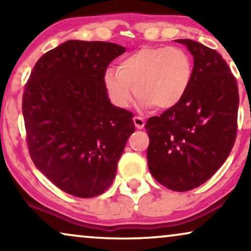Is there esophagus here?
<instances>
[{"mask_svg":"<svg viewBox=\"0 0 251 251\" xmlns=\"http://www.w3.org/2000/svg\"><path fill=\"white\" fill-rule=\"evenodd\" d=\"M133 123H135L137 129H143L144 126H145V121H144V119L140 118V116H135V118H133Z\"/></svg>","mask_w":251,"mask_h":251,"instance_id":"1","label":"esophagus"}]
</instances>
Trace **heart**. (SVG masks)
<instances>
[{"instance_id":"obj_1","label":"heart","mask_w":251,"mask_h":251,"mask_svg":"<svg viewBox=\"0 0 251 251\" xmlns=\"http://www.w3.org/2000/svg\"><path fill=\"white\" fill-rule=\"evenodd\" d=\"M193 63L186 51L175 47H143L107 70L104 82L111 100L126 108L132 88L142 107L156 111L176 107L190 90Z\"/></svg>"}]
</instances>
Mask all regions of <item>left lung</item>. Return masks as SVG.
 <instances>
[{
  "label": "left lung",
  "mask_w": 251,
  "mask_h": 251,
  "mask_svg": "<svg viewBox=\"0 0 251 251\" xmlns=\"http://www.w3.org/2000/svg\"><path fill=\"white\" fill-rule=\"evenodd\" d=\"M176 41L194 58L193 78L176 107L147 121V164L160 184L185 192L207 181L231 153L238 130L239 91L221 53L197 41Z\"/></svg>",
  "instance_id": "1"
}]
</instances>
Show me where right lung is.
Listing matches in <instances>:
<instances>
[{
  "label": "right lung",
  "instance_id": "obj_1",
  "mask_svg": "<svg viewBox=\"0 0 251 251\" xmlns=\"http://www.w3.org/2000/svg\"><path fill=\"white\" fill-rule=\"evenodd\" d=\"M126 48L101 41H67L36 61L23 94L29 155L61 191L94 198L111 186L133 114L109 101L108 65Z\"/></svg>",
  "mask_w": 251,
  "mask_h": 251
}]
</instances>
